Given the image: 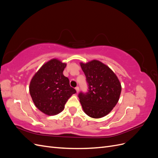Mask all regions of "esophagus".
<instances>
[{
  "mask_svg": "<svg viewBox=\"0 0 158 158\" xmlns=\"http://www.w3.org/2000/svg\"><path fill=\"white\" fill-rule=\"evenodd\" d=\"M75 89L76 90V92H79V87L78 86H76V88H75Z\"/></svg>",
  "mask_w": 158,
  "mask_h": 158,
  "instance_id": "obj_1",
  "label": "esophagus"
}]
</instances>
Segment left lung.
<instances>
[{
	"label": "left lung",
	"mask_w": 158,
	"mask_h": 158,
	"mask_svg": "<svg viewBox=\"0 0 158 158\" xmlns=\"http://www.w3.org/2000/svg\"><path fill=\"white\" fill-rule=\"evenodd\" d=\"M88 89L78 94L80 102L88 116L98 118L107 115L117 103L121 92L120 82L107 66L96 60L80 63Z\"/></svg>",
	"instance_id": "1"
}]
</instances>
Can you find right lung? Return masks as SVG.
<instances>
[{
    "instance_id": "add662e5",
    "label": "right lung",
    "mask_w": 158,
    "mask_h": 158,
    "mask_svg": "<svg viewBox=\"0 0 158 158\" xmlns=\"http://www.w3.org/2000/svg\"><path fill=\"white\" fill-rule=\"evenodd\" d=\"M66 64L52 59L43 65L31 80L30 93L35 106L48 115L61 112L64 105L76 91L63 75Z\"/></svg>"
}]
</instances>
